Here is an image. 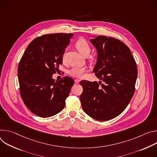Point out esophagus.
<instances>
[{
  "label": "esophagus",
  "mask_w": 157,
  "mask_h": 157,
  "mask_svg": "<svg viewBox=\"0 0 157 157\" xmlns=\"http://www.w3.org/2000/svg\"><path fill=\"white\" fill-rule=\"evenodd\" d=\"M74 82H75V83H78L80 82V80H78V79H75V80H74Z\"/></svg>",
  "instance_id": "obj_1"
}]
</instances>
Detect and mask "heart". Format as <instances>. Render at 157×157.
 <instances>
[{
	"mask_svg": "<svg viewBox=\"0 0 157 157\" xmlns=\"http://www.w3.org/2000/svg\"><path fill=\"white\" fill-rule=\"evenodd\" d=\"M75 47L82 56L85 57L90 54L91 50L90 45L89 42L84 39H78L75 43ZM86 72V69L85 68L75 67L69 70L68 73L72 77L82 78L85 76Z\"/></svg>",
	"mask_w": 157,
	"mask_h": 157,
	"instance_id": "b5f03b06",
	"label": "heart"
}]
</instances>
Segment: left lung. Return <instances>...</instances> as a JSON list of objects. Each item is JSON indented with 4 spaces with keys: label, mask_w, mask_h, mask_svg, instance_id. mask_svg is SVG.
Returning <instances> with one entry per match:
<instances>
[{
    "label": "left lung",
    "mask_w": 157,
    "mask_h": 157,
    "mask_svg": "<svg viewBox=\"0 0 157 157\" xmlns=\"http://www.w3.org/2000/svg\"><path fill=\"white\" fill-rule=\"evenodd\" d=\"M92 37L90 42L97 52L93 72L103 82L80 81V99L85 113L97 120L107 121L128 105L135 92L137 67L130 48L122 42L103 36Z\"/></svg>",
    "instance_id": "1"
}]
</instances>
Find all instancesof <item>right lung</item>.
Segmentation results:
<instances>
[{
  "label": "right lung",
  "mask_w": 157,
  "mask_h": 157,
  "mask_svg": "<svg viewBox=\"0 0 157 157\" xmlns=\"http://www.w3.org/2000/svg\"><path fill=\"white\" fill-rule=\"evenodd\" d=\"M73 33L46 34L33 40L18 66V78L22 100L30 112L47 118L61 112L74 83L64 77L55 81L52 75L62 64L65 48Z\"/></svg>",
  "instance_id": "obj_1"
}]
</instances>
